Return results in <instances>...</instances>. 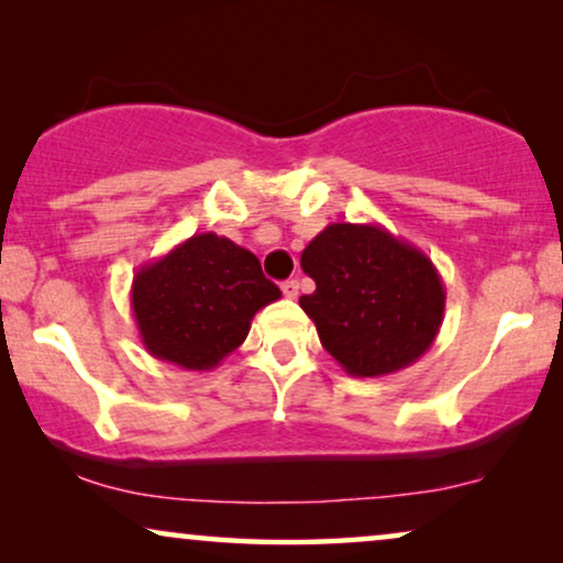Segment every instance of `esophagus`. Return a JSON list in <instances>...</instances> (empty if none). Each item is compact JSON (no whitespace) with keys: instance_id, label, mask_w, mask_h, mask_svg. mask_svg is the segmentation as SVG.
Segmentation results:
<instances>
[{"instance_id":"1","label":"esophagus","mask_w":563,"mask_h":563,"mask_svg":"<svg viewBox=\"0 0 563 563\" xmlns=\"http://www.w3.org/2000/svg\"><path fill=\"white\" fill-rule=\"evenodd\" d=\"M282 291H284V297H287V299H297V295H299V284H297L295 279L284 282V284H282Z\"/></svg>"}]
</instances>
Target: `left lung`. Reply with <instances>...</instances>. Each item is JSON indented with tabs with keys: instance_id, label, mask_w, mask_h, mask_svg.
<instances>
[{
	"instance_id": "obj_1",
	"label": "left lung",
	"mask_w": 563,
	"mask_h": 563,
	"mask_svg": "<svg viewBox=\"0 0 563 563\" xmlns=\"http://www.w3.org/2000/svg\"><path fill=\"white\" fill-rule=\"evenodd\" d=\"M314 282L299 307L351 376H384L433 345L445 310L441 274L426 253L368 222H333L302 251Z\"/></svg>"
}]
</instances>
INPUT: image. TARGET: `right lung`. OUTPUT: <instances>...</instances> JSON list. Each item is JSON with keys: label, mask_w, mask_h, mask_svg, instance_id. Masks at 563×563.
<instances>
[{"label": "right lung", "mask_w": 563, "mask_h": 563, "mask_svg": "<svg viewBox=\"0 0 563 563\" xmlns=\"http://www.w3.org/2000/svg\"><path fill=\"white\" fill-rule=\"evenodd\" d=\"M279 297L251 251L197 233L137 268L130 307L151 356L210 372L245 341L253 314Z\"/></svg>", "instance_id": "obj_1"}]
</instances>
